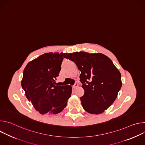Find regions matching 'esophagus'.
Segmentation results:
<instances>
[{
  "label": "esophagus",
  "instance_id": "34e87169",
  "mask_svg": "<svg viewBox=\"0 0 145 145\" xmlns=\"http://www.w3.org/2000/svg\"><path fill=\"white\" fill-rule=\"evenodd\" d=\"M78 83L77 82H76V83L74 84V86H73V88H74V89H76L77 87H78Z\"/></svg>",
  "mask_w": 145,
  "mask_h": 145
}]
</instances>
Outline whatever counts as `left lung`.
Here are the masks:
<instances>
[{
	"label": "left lung",
	"mask_w": 145,
	"mask_h": 145,
	"mask_svg": "<svg viewBox=\"0 0 145 145\" xmlns=\"http://www.w3.org/2000/svg\"><path fill=\"white\" fill-rule=\"evenodd\" d=\"M81 71L80 81L84 94L80 97L82 107L91 114H100L115 100L122 82L121 74L112 61L102 53L85 52L65 53Z\"/></svg>",
	"instance_id": "left-lung-1"
}]
</instances>
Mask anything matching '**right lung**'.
Returning a JSON list of instances; mask_svg holds the SVG:
<instances>
[{
    "label": "right lung",
    "mask_w": 145,
    "mask_h": 145,
    "mask_svg": "<svg viewBox=\"0 0 145 145\" xmlns=\"http://www.w3.org/2000/svg\"><path fill=\"white\" fill-rule=\"evenodd\" d=\"M65 53H46L32 60L24 71L22 87L27 99L41 114H57L67 106L71 86L56 85Z\"/></svg>",
    "instance_id": "1"
}]
</instances>
